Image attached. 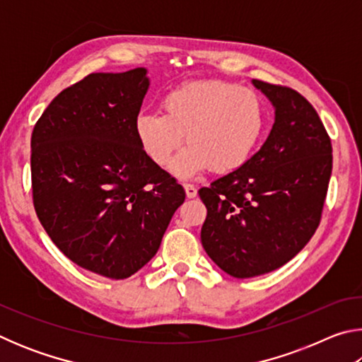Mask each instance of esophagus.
Segmentation results:
<instances>
[{
  "label": "esophagus",
  "instance_id": "esophagus-1",
  "mask_svg": "<svg viewBox=\"0 0 362 362\" xmlns=\"http://www.w3.org/2000/svg\"><path fill=\"white\" fill-rule=\"evenodd\" d=\"M183 188H185L187 198H196V194H198V189L192 183H183Z\"/></svg>",
  "mask_w": 362,
  "mask_h": 362
}]
</instances>
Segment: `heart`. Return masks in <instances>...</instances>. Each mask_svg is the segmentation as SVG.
Listing matches in <instances>:
<instances>
[{"instance_id": "heart-1", "label": "heart", "mask_w": 362, "mask_h": 362, "mask_svg": "<svg viewBox=\"0 0 362 362\" xmlns=\"http://www.w3.org/2000/svg\"><path fill=\"white\" fill-rule=\"evenodd\" d=\"M164 113H142L136 134L144 151L158 166L170 164L179 179L209 168L225 174L247 163L265 127V107L257 93L222 79H196L170 90Z\"/></svg>"}]
</instances>
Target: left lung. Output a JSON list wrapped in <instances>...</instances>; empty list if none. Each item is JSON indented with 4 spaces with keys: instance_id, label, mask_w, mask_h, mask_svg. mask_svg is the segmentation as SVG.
<instances>
[{
    "instance_id": "left-lung-1",
    "label": "left lung",
    "mask_w": 362,
    "mask_h": 362,
    "mask_svg": "<svg viewBox=\"0 0 362 362\" xmlns=\"http://www.w3.org/2000/svg\"><path fill=\"white\" fill-rule=\"evenodd\" d=\"M274 107L262 148L240 169L199 189L201 243L233 278H254L293 259L321 222L332 145L313 105L286 86L252 79Z\"/></svg>"
}]
</instances>
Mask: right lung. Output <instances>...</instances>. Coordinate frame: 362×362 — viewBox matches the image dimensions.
Here are the masks:
<instances>
[{
	"label": "right lung",
	"mask_w": 362,
	"mask_h": 362,
	"mask_svg": "<svg viewBox=\"0 0 362 362\" xmlns=\"http://www.w3.org/2000/svg\"><path fill=\"white\" fill-rule=\"evenodd\" d=\"M145 69L90 73L64 89L32 134L33 206L78 267L124 279L146 265L185 192L136 134Z\"/></svg>",
	"instance_id": "obj_1"
}]
</instances>
